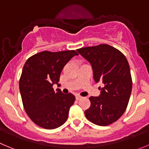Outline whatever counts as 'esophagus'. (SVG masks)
I'll list each match as a JSON object with an SVG mask.
<instances>
[{"mask_svg":"<svg viewBox=\"0 0 149 149\" xmlns=\"http://www.w3.org/2000/svg\"><path fill=\"white\" fill-rule=\"evenodd\" d=\"M75 98L77 100H79L82 98V97H80V96H79V95H77V96L75 97Z\"/></svg>","mask_w":149,"mask_h":149,"instance_id":"1","label":"esophagus"}]
</instances>
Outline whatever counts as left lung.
I'll return each mask as SVG.
<instances>
[{"instance_id":"left-lung-1","label":"left lung","mask_w":149,"mask_h":149,"mask_svg":"<svg viewBox=\"0 0 149 149\" xmlns=\"http://www.w3.org/2000/svg\"><path fill=\"white\" fill-rule=\"evenodd\" d=\"M77 52L90 62L99 97H91V106L85 111L88 120L99 126L113 124L124 114L128 105L132 88L130 68L127 59L121 51L106 45L82 47Z\"/></svg>"}]
</instances>
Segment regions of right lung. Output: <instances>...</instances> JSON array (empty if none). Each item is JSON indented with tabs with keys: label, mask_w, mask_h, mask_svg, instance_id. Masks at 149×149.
Instances as JSON below:
<instances>
[{
	"label": "right lung",
	"mask_w": 149,
	"mask_h": 149,
	"mask_svg": "<svg viewBox=\"0 0 149 149\" xmlns=\"http://www.w3.org/2000/svg\"><path fill=\"white\" fill-rule=\"evenodd\" d=\"M75 50L43 51L30 57L25 62L19 87L24 109L31 120L47 130L63 125L68 118L69 108L75 97L64 94L53 84L58 85L61 72Z\"/></svg>",
	"instance_id": "obj_1"
}]
</instances>
